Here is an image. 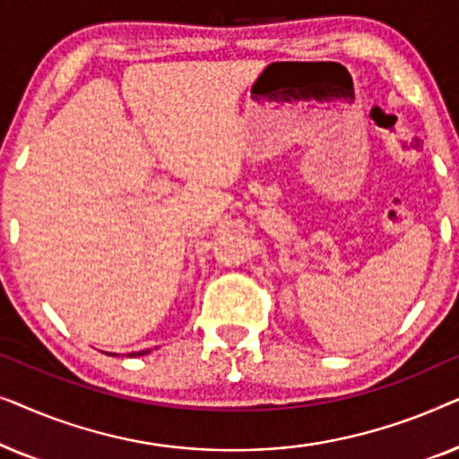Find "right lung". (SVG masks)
<instances>
[{"label": "right lung", "instance_id": "1", "mask_svg": "<svg viewBox=\"0 0 459 459\" xmlns=\"http://www.w3.org/2000/svg\"><path fill=\"white\" fill-rule=\"evenodd\" d=\"M146 353H150V351H137V353H131L129 357H135V355H146Z\"/></svg>", "mask_w": 459, "mask_h": 459}]
</instances>
